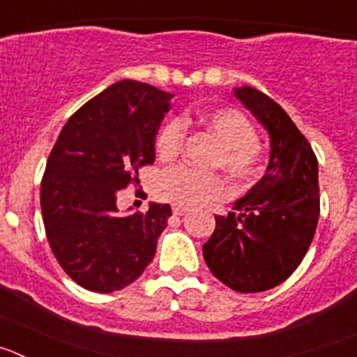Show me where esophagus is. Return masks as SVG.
<instances>
[{
  "instance_id": "obj_1",
  "label": "esophagus",
  "mask_w": 357,
  "mask_h": 357,
  "mask_svg": "<svg viewBox=\"0 0 357 357\" xmlns=\"http://www.w3.org/2000/svg\"><path fill=\"white\" fill-rule=\"evenodd\" d=\"M172 211H173V214H175V216H184V214L188 213V207L173 206V207H172Z\"/></svg>"
}]
</instances>
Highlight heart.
Returning <instances> with one entry per match:
<instances>
[{
  "mask_svg": "<svg viewBox=\"0 0 357 357\" xmlns=\"http://www.w3.org/2000/svg\"><path fill=\"white\" fill-rule=\"evenodd\" d=\"M182 121L168 119L157 134L155 150L162 160H173L182 153L185 141V127ZM197 123L220 141L214 166H223L241 182H250L259 176L263 151L257 143V130L247 116L230 107H218L202 110L197 116ZM229 193L230 188L222 175L202 173L188 166L164 172L155 184V195L160 200L182 207L204 206L222 200L229 197Z\"/></svg>",
  "mask_w": 357,
  "mask_h": 357,
  "instance_id": "b5f03b06",
  "label": "heart"
}]
</instances>
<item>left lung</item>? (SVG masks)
I'll return each mask as SVG.
<instances>
[{
    "mask_svg": "<svg viewBox=\"0 0 357 357\" xmlns=\"http://www.w3.org/2000/svg\"><path fill=\"white\" fill-rule=\"evenodd\" d=\"M236 96L270 132L272 150L264 176L216 218L204 259L216 279L239 293L284 282L302 263L320 216L318 160L282 107L254 87Z\"/></svg>",
    "mask_w": 357,
    "mask_h": 357,
    "instance_id": "obj_1",
    "label": "left lung"
}]
</instances>
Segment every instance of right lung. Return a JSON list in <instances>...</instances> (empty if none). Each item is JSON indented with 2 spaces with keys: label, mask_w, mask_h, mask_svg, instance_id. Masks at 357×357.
<instances>
[{
  "label": "right lung",
  "mask_w": 357,
  "mask_h": 357,
  "mask_svg": "<svg viewBox=\"0 0 357 357\" xmlns=\"http://www.w3.org/2000/svg\"><path fill=\"white\" fill-rule=\"evenodd\" d=\"M172 98L143 82H116L68 119L50 153L40 182L46 238L62 270L89 291L123 289L155 255L168 204L119 216L116 202L155 160Z\"/></svg>",
  "instance_id": "1"
}]
</instances>
